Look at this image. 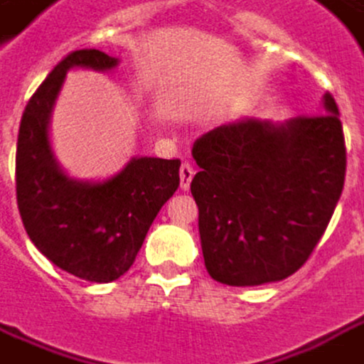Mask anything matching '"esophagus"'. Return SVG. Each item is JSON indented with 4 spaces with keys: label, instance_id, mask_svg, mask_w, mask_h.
<instances>
[{
    "label": "esophagus",
    "instance_id": "obj_1",
    "mask_svg": "<svg viewBox=\"0 0 364 364\" xmlns=\"http://www.w3.org/2000/svg\"><path fill=\"white\" fill-rule=\"evenodd\" d=\"M192 178H194V166L184 162L182 168H180V188H182V190H188V188H190V182H192Z\"/></svg>",
    "mask_w": 364,
    "mask_h": 364
}]
</instances>
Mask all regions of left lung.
I'll return each mask as SVG.
<instances>
[{"label": "left lung", "instance_id": "8db88e82", "mask_svg": "<svg viewBox=\"0 0 364 364\" xmlns=\"http://www.w3.org/2000/svg\"><path fill=\"white\" fill-rule=\"evenodd\" d=\"M190 190L212 279L256 287L294 274L326 230L347 172L335 97L282 126L246 119L202 134Z\"/></svg>", "mask_w": 364, "mask_h": 364}]
</instances>
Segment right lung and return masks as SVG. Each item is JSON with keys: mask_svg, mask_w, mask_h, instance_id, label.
I'll use <instances>...</instances> for the list:
<instances>
[{"mask_svg": "<svg viewBox=\"0 0 364 364\" xmlns=\"http://www.w3.org/2000/svg\"><path fill=\"white\" fill-rule=\"evenodd\" d=\"M100 50L70 51L29 97L16 152L17 208L31 242L55 267L90 282H112L134 264L156 214L180 186V160L134 158L102 184L75 182L51 156V106L74 65L109 70Z\"/></svg>", "mask_w": 364, "mask_h": 364, "instance_id": "right-lung-1", "label": "right lung"}]
</instances>
